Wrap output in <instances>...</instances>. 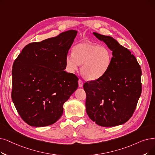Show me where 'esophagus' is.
<instances>
[{
	"mask_svg": "<svg viewBox=\"0 0 155 155\" xmlns=\"http://www.w3.org/2000/svg\"><path fill=\"white\" fill-rule=\"evenodd\" d=\"M78 86L79 87H82L83 86V82L81 80H78Z\"/></svg>",
	"mask_w": 155,
	"mask_h": 155,
	"instance_id": "esophagus-1",
	"label": "esophagus"
}]
</instances>
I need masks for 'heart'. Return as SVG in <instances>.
Masks as SVG:
<instances>
[{
    "label": "heart",
    "mask_w": 155,
    "mask_h": 155,
    "mask_svg": "<svg viewBox=\"0 0 155 155\" xmlns=\"http://www.w3.org/2000/svg\"><path fill=\"white\" fill-rule=\"evenodd\" d=\"M113 55L106 46L89 42L77 44L73 48V54L67 55L66 69L74 73L82 65L81 73L87 80H96L103 77L108 71Z\"/></svg>",
    "instance_id": "b5f03b06"
}]
</instances>
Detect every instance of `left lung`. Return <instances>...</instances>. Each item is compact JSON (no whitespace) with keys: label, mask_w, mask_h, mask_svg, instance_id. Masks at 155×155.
<instances>
[{"label":"left lung","mask_w":155,"mask_h":155,"mask_svg":"<svg viewBox=\"0 0 155 155\" xmlns=\"http://www.w3.org/2000/svg\"><path fill=\"white\" fill-rule=\"evenodd\" d=\"M112 51L108 71L101 78L84 84L86 112L96 124L115 127L132 116L142 91L140 66L130 51L110 36L94 32Z\"/></svg>","instance_id":"1"}]
</instances>
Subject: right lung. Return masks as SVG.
<instances>
[{
	"label": "right lung",
	"instance_id": "1",
	"mask_svg": "<svg viewBox=\"0 0 155 155\" xmlns=\"http://www.w3.org/2000/svg\"><path fill=\"white\" fill-rule=\"evenodd\" d=\"M77 31L26 45L13 63L12 102L21 118L33 127L56 122L63 104L78 88L77 77L67 73L65 59Z\"/></svg>",
	"mask_w": 155,
	"mask_h": 155
}]
</instances>
